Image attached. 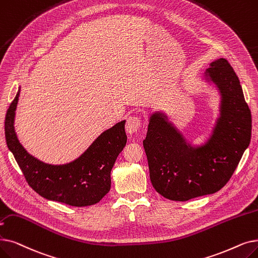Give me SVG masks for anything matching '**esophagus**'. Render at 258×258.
Segmentation results:
<instances>
[{"instance_id":"1","label":"esophagus","mask_w":258,"mask_h":258,"mask_svg":"<svg viewBox=\"0 0 258 258\" xmlns=\"http://www.w3.org/2000/svg\"><path fill=\"white\" fill-rule=\"evenodd\" d=\"M141 125V118L138 115H132L126 119L125 128L128 134L136 133Z\"/></svg>"}]
</instances>
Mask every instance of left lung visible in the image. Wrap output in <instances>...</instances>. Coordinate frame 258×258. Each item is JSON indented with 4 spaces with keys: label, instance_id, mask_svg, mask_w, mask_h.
I'll use <instances>...</instances> for the list:
<instances>
[{
    "label": "left lung",
    "instance_id": "obj_1",
    "mask_svg": "<svg viewBox=\"0 0 258 258\" xmlns=\"http://www.w3.org/2000/svg\"><path fill=\"white\" fill-rule=\"evenodd\" d=\"M206 75L221 95L220 118L209 141L192 148L159 113L151 116L143 140L151 182L170 200L186 201L219 191L250 144L251 110L233 67L221 58L211 63Z\"/></svg>",
    "mask_w": 258,
    "mask_h": 258
}]
</instances>
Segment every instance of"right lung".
Segmentation results:
<instances>
[{
  "label": "right lung",
  "instance_id": "add662e5",
  "mask_svg": "<svg viewBox=\"0 0 258 258\" xmlns=\"http://www.w3.org/2000/svg\"><path fill=\"white\" fill-rule=\"evenodd\" d=\"M20 91L7 109L5 138L29 186L44 198L73 207L99 203L109 192L110 171L126 144L125 121L102 133L75 161L46 164L30 156L17 138L14 121Z\"/></svg>",
  "mask_w": 258,
  "mask_h": 258
}]
</instances>
